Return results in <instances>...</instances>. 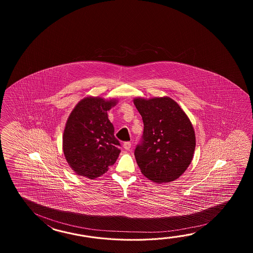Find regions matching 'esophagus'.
I'll return each instance as SVG.
<instances>
[{
    "mask_svg": "<svg viewBox=\"0 0 253 253\" xmlns=\"http://www.w3.org/2000/svg\"><path fill=\"white\" fill-rule=\"evenodd\" d=\"M123 146H124V148L126 150H129V149L131 148V143H130V142H125Z\"/></svg>",
    "mask_w": 253,
    "mask_h": 253,
    "instance_id": "34e87169",
    "label": "esophagus"
}]
</instances>
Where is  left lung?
Listing matches in <instances>:
<instances>
[{
    "label": "left lung",
    "mask_w": 253,
    "mask_h": 253,
    "mask_svg": "<svg viewBox=\"0 0 253 253\" xmlns=\"http://www.w3.org/2000/svg\"><path fill=\"white\" fill-rule=\"evenodd\" d=\"M134 104L144 123V133L134 149L141 172L156 183L174 181L187 169L194 156L193 125L170 97L134 98Z\"/></svg>",
    "instance_id": "obj_1"
}]
</instances>
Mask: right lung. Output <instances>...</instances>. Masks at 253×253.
Here are the masks:
<instances>
[{"instance_id":"add662e5","label":"right lung","mask_w":253,"mask_h":253,"mask_svg":"<svg viewBox=\"0 0 253 253\" xmlns=\"http://www.w3.org/2000/svg\"><path fill=\"white\" fill-rule=\"evenodd\" d=\"M115 105V100L86 97L70 114L63 134V152L76 173L95 179L117 161L120 143L108 118Z\"/></svg>"}]
</instances>
